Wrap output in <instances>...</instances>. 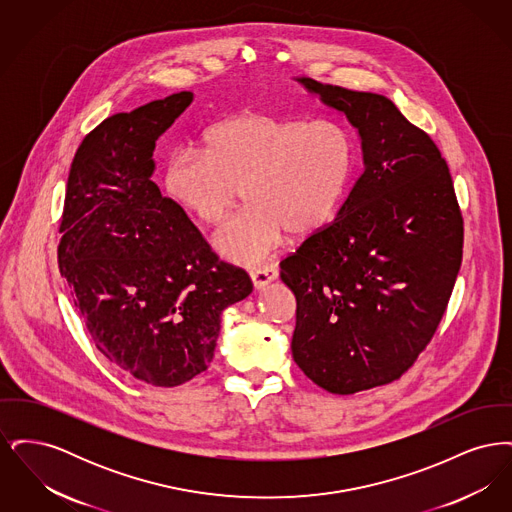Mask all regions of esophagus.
I'll list each match as a JSON object with an SVG mask.
<instances>
[{"label":"esophagus","mask_w":512,"mask_h":512,"mask_svg":"<svg viewBox=\"0 0 512 512\" xmlns=\"http://www.w3.org/2000/svg\"><path fill=\"white\" fill-rule=\"evenodd\" d=\"M278 278V268L276 265H263V267L253 268L251 270V280L255 284V288H265L272 280Z\"/></svg>","instance_id":"34e87169"}]
</instances>
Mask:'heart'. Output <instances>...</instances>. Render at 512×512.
Returning <instances> with one entry per match:
<instances>
[{
	"mask_svg": "<svg viewBox=\"0 0 512 512\" xmlns=\"http://www.w3.org/2000/svg\"><path fill=\"white\" fill-rule=\"evenodd\" d=\"M355 169L357 140L343 122L244 111L213 124L203 151H174L165 186L211 228L228 219L244 190L249 207L220 232L217 247L253 265L280 245L286 230L311 236L334 219Z\"/></svg>",
	"mask_w": 512,
	"mask_h": 512,
	"instance_id": "heart-1",
	"label": "heart"
}]
</instances>
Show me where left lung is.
Returning <instances> with one entry per match:
<instances>
[{
	"mask_svg": "<svg viewBox=\"0 0 512 512\" xmlns=\"http://www.w3.org/2000/svg\"><path fill=\"white\" fill-rule=\"evenodd\" d=\"M359 130L365 172L338 217L280 263L297 301L293 361L338 395L399 380L438 330L463 215L434 140L391 99L297 78Z\"/></svg>",
	"mask_w": 512,
	"mask_h": 512,
	"instance_id": "left-lung-1",
	"label": "left lung"
}]
</instances>
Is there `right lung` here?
Segmentation results:
<instances>
[{
    "mask_svg": "<svg viewBox=\"0 0 512 512\" xmlns=\"http://www.w3.org/2000/svg\"><path fill=\"white\" fill-rule=\"evenodd\" d=\"M192 99V92L155 99L86 134L59 224V270L96 347L157 388L207 370L222 311L253 290L244 268L220 261L151 180L157 138Z\"/></svg>",
    "mask_w": 512,
    "mask_h": 512,
    "instance_id": "obj_1",
    "label": "right lung"
}]
</instances>
